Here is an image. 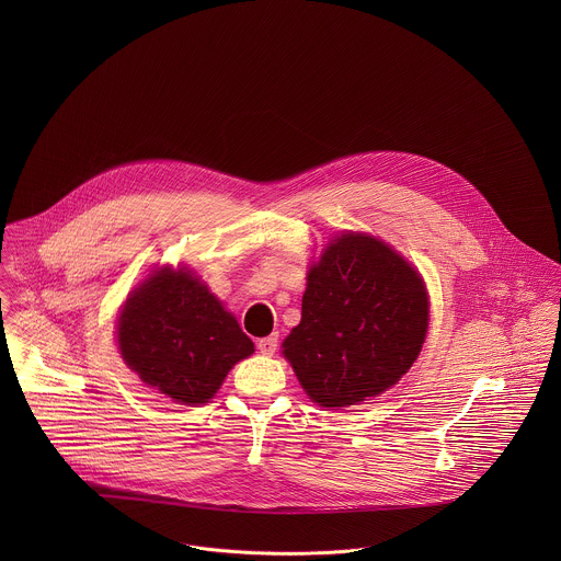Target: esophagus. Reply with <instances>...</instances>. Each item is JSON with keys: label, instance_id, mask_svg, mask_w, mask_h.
<instances>
[{"label": "esophagus", "instance_id": "34e87169", "mask_svg": "<svg viewBox=\"0 0 561 561\" xmlns=\"http://www.w3.org/2000/svg\"><path fill=\"white\" fill-rule=\"evenodd\" d=\"M256 347H259V352H261L263 356H272V354L276 352V347H278V336H276V334H272V336L259 339Z\"/></svg>", "mask_w": 561, "mask_h": 561}]
</instances>
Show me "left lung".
Instances as JSON below:
<instances>
[{
	"label": "left lung",
	"mask_w": 561,
	"mask_h": 561,
	"mask_svg": "<svg viewBox=\"0 0 561 561\" xmlns=\"http://www.w3.org/2000/svg\"><path fill=\"white\" fill-rule=\"evenodd\" d=\"M430 321L427 289L389 243L343 233L321 250L302 320L283 341L309 400L328 410L378 398L416 360Z\"/></svg>",
	"instance_id": "8db88e82"
}]
</instances>
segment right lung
Masks as SVG:
<instances>
[{
  "mask_svg": "<svg viewBox=\"0 0 561 561\" xmlns=\"http://www.w3.org/2000/svg\"><path fill=\"white\" fill-rule=\"evenodd\" d=\"M116 341L125 365L170 400H211L254 352L238 320L187 267L163 265L123 305Z\"/></svg>",
  "mask_w": 561,
  "mask_h": 561,
  "instance_id": "1",
  "label": "right lung"
}]
</instances>
